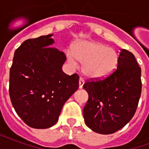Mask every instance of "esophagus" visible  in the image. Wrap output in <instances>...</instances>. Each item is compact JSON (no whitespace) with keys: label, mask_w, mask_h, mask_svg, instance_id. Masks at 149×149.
I'll return each instance as SVG.
<instances>
[{"label":"esophagus","mask_w":149,"mask_h":149,"mask_svg":"<svg viewBox=\"0 0 149 149\" xmlns=\"http://www.w3.org/2000/svg\"><path fill=\"white\" fill-rule=\"evenodd\" d=\"M84 84V79H83V78H80V80H79V88H82Z\"/></svg>","instance_id":"esophagus-1"}]
</instances>
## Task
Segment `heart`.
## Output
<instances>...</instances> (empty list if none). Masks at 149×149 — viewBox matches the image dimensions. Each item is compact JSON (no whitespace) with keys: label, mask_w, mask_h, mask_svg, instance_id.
<instances>
[{"label":"heart","mask_w":149,"mask_h":149,"mask_svg":"<svg viewBox=\"0 0 149 149\" xmlns=\"http://www.w3.org/2000/svg\"><path fill=\"white\" fill-rule=\"evenodd\" d=\"M66 56L70 65L82 63V72L88 78L101 80L108 77L115 71L119 61L117 52L105 44L99 41H80L72 51L68 50Z\"/></svg>","instance_id":"b5f03b06"}]
</instances>
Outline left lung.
<instances>
[{
	"instance_id": "left-lung-1",
	"label": "left lung",
	"mask_w": 149,
	"mask_h": 149,
	"mask_svg": "<svg viewBox=\"0 0 149 149\" xmlns=\"http://www.w3.org/2000/svg\"><path fill=\"white\" fill-rule=\"evenodd\" d=\"M141 69L134 55L121 49L117 68L104 80L84 84L88 100L83 109L84 122L100 134H112L133 117L141 94Z\"/></svg>"
}]
</instances>
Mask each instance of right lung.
Returning <instances> with one entry per match:
<instances>
[{"label": "right lung", "instance_id": "1", "mask_svg": "<svg viewBox=\"0 0 149 149\" xmlns=\"http://www.w3.org/2000/svg\"><path fill=\"white\" fill-rule=\"evenodd\" d=\"M53 34L29 39L14 53L9 74V96L22 120L34 128L57 122L65 103L79 88L77 74L66 75L64 52L52 48Z\"/></svg>", "mask_w": 149, "mask_h": 149}]
</instances>
